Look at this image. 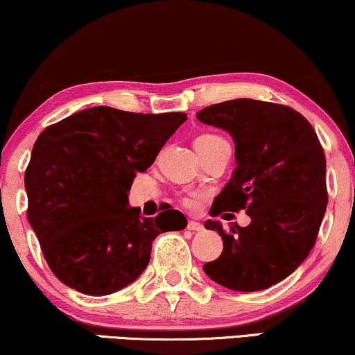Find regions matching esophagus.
Returning <instances> with one entry per match:
<instances>
[{
    "mask_svg": "<svg viewBox=\"0 0 355 355\" xmlns=\"http://www.w3.org/2000/svg\"><path fill=\"white\" fill-rule=\"evenodd\" d=\"M187 230H191L193 232H202L205 227H203L202 223H197V221H189L187 223Z\"/></svg>",
    "mask_w": 355,
    "mask_h": 355,
    "instance_id": "esophagus-1",
    "label": "esophagus"
}]
</instances>
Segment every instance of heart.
Listing matches in <instances>:
<instances>
[{"mask_svg": "<svg viewBox=\"0 0 355 355\" xmlns=\"http://www.w3.org/2000/svg\"><path fill=\"white\" fill-rule=\"evenodd\" d=\"M225 139H221L220 135H215V134H205V135H200V137H197L196 140V148H205L208 145H213L216 142H223ZM186 203H191V200H186Z\"/></svg>", "mask_w": 355, "mask_h": 355, "instance_id": "heart-1", "label": "heart"}]
</instances>
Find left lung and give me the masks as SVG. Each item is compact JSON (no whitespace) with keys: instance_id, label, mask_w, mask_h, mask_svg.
Returning <instances> with one entry per match:
<instances>
[{"instance_id":"obj_1","label":"left lung","mask_w":355,"mask_h":355,"mask_svg":"<svg viewBox=\"0 0 355 355\" xmlns=\"http://www.w3.org/2000/svg\"><path fill=\"white\" fill-rule=\"evenodd\" d=\"M203 124L231 134L237 166L210 215L245 210L250 225L225 232L223 252L203 265L215 283L254 293L293 273L307 259L327 211V159L312 124L297 111L270 101L237 98L197 113Z\"/></svg>"}]
</instances>
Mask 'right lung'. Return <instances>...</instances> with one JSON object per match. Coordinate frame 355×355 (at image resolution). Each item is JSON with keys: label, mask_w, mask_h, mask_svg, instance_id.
<instances>
[{"label": "right lung", "mask_w": 355, "mask_h": 355, "mask_svg": "<svg viewBox=\"0 0 355 355\" xmlns=\"http://www.w3.org/2000/svg\"><path fill=\"white\" fill-rule=\"evenodd\" d=\"M186 119L94 106L38 135L24 176L27 218L61 283L82 294H113L147 268L155 237L187 226L178 210L144 218L129 207L135 174L152 166Z\"/></svg>", "instance_id": "right-lung-1"}]
</instances>
